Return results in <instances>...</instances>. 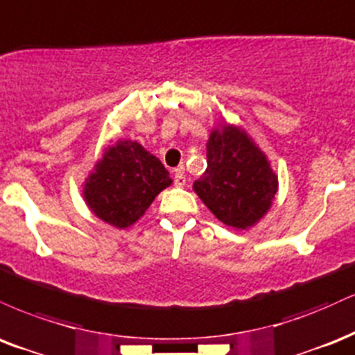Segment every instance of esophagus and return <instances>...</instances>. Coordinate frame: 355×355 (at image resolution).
Here are the masks:
<instances>
[{"mask_svg": "<svg viewBox=\"0 0 355 355\" xmlns=\"http://www.w3.org/2000/svg\"><path fill=\"white\" fill-rule=\"evenodd\" d=\"M174 174V184H176L178 187H182L186 184V174H184V166H179V168H176L173 171Z\"/></svg>", "mask_w": 355, "mask_h": 355, "instance_id": "1", "label": "esophagus"}]
</instances>
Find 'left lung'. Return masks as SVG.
Instances as JSON below:
<instances>
[{"instance_id":"8db88e82","label":"left lung","mask_w":355,"mask_h":355,"mask_svg":"<svg viewBox=\"0 0 355 355\" xmlns=\"http://www.w3.org/2000/svg\"><path fill=\"white\" fill-rule=\"evenodd\" d=\"M207 169L194 191L227 226L245 229L268 212L277 193V178L268 159L244 131L224 124L206 146Z\"/></svg>"}]
</instances>
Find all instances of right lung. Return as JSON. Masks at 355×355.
I'll list each match as a JSON object with an SVG mask.
<instances>
[{
	"instance_id": "obj_1",
	"label": "right lung",
	"mask_w": 355,
	"mask_h": 355,
	"mask_svg": "<svg viewBox=\"0 0 355 355\" xmlns=\"http://www.w3.org/2000/svg\"><path fill=\"white\" fill-rule=\"evenodd\" d=\"M171 182L157 157L136 141H119L96 164L85 186V199L98 218L128 227Z\"/></svg>"
}]
</instances>
